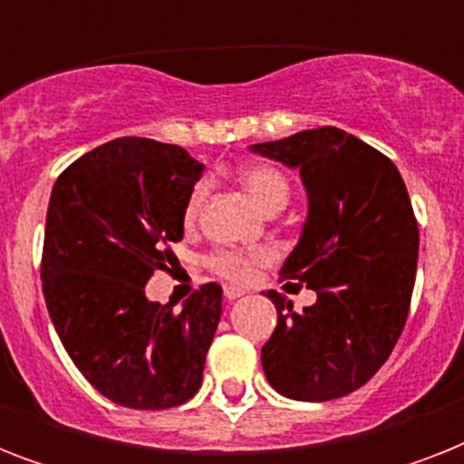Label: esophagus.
I'll return each instance as SVG.
<instances>
[{
    "label": "esophagus",
    "mask_w": 464,
    "mask_h": 464,
    "mask_svg": "<svg viewBox=\"0 0 464 464\" xmlns=\"http://www.w3.org/2000/svg\"><path fill=\"white\" fill-rule=\"evenodd\" d=\"M246 294L243 289H236V286H224V296L228 298V301H236V298H240Z\"/></svg>",
    "instance_id": "esophagus-1"
}]
</instances>
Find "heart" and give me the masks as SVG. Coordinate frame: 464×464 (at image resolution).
Returning <instances> with one entry per match:
<instances>
[{
	"mask_svg": "<svg viewBox=\"0 0 464 464\" xmlns=\"http://www.w3.org/2000/svg\"><path fill=\"white\" fill-rule=\"evenodd\" d=\"M240 185L246 188L260 209L269 211L275 207H284L289 199V180L284 178L276 168L269 166H247L240 170ZM207 199V182H197L192 192H189L188 202H185V218L195 221L202 211V204ZM272 255L267 250H250V253H240V250H217L209 255V267L218 276H224L228 282L246 284L250 282L262 265H267Z\"/></svg>",
	"mask_w": 464,
	"mask_h": 464,
	"instance_id": "1",
	"label": "heart"
}]
</instances>
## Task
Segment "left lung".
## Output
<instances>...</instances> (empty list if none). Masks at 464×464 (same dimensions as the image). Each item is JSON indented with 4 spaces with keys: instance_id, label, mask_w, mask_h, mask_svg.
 Returning <instances> with one entry per match:
<instances>
[{
    "instance_id": "left-lung-1",
    "label": "left lung",
    "mask_w": 464,
    "mask_h": 464,
    "mask_svg": "<svg viewBox=\"0 0 464 464\" xmlns=\"http://www.w3.org/2000/svg\"><path fill=\"white\" fill-rule=\"evenodd\" d=\"M250 151L298 168L308 192L301 240L282 267L317 301L301 313L282 294L262 346L269 385L301 402H327L366 385L388 361L410 315L419 226L397 166L337 127H317Z\"/></svg>"
}]
</instances>
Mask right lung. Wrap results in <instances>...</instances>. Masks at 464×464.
<instances>
[{
  "label": "right lung",
  "mask_w": 464,
  "mask_h": 464,
  "mask_svg": "<svg viewBox=\"0 0 464 464\" xmlns=\"http://www.w3.org/2000/svg\"><path fill=\"white\" fill-rule=\"evenodd\" d=\"M185 149L122 137L62 170L50 195L43 296L69 359L103 397L170 410L202 385L221 317V286L173 310L144 286L182 240L185 202L202 175Z\"/></svg>",
  "instance_id": "obj_1"
}]
</instances>
